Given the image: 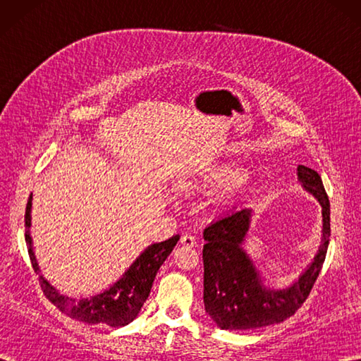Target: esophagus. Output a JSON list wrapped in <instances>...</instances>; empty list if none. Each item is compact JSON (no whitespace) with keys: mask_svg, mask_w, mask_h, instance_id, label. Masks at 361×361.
Instances as JSON below:
<instances>
[{"mask_svg":"<svg viewBox=\"0 0 361 361\" xmlns=\"http://www.w3.org/2000/svg\"><path fill=\"white\" fill-rule=\"evenodd\" d=\"M181 245L183 247H188V248H194L197 247V237L192 234H185L181 235Z\"/></svg>","mask_w":361,"mask_h":361,"instance_id":"esophagus-1","label":"esophagus"}]
</instances>
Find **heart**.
I'll use <instances>...</instances> for the list:
<instances>
[{"instance_id": "obj_1", "label": "heart", "mask_w": 361, "mask_h": 361, "mask_svg": "<svg viewBox=\"0 0 361 361\" xmlns=\"http://www.w3.org/2000/svg\"><path fill=\"white\" fill-rule=\"evenodd\" d=\"M209 178L219 188H233L245 180V169L235 164H225L212 171Z\"/></svg>"}]
</instances>
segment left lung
<instances>
[{"label":"left lung","instance_id":"left-lung-1","mask_svg":"<svg viewBox=\"0 0 361 361\" xmlns=\"http://www.w3.org/2000/svg\"><path fill=\"white\" fill-rule=\"evenodd\" d=\"M298 180L323 206V245L312 265L293 286L270 290L242 250L250 228L251 209L231 211L204 228L203 302L204 310L224 331H248L282 323L305 302L323 268L331 235V203L321 176L298 166Z\"/></svg>","mask_w":361,"mask_h":361}]
</instances>
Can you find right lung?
<instances>
[{
	"label": "right lung",
	"instance_id": "add662e5",
	"mask_svg": "<svg viewBox=\"0 0 361 361\" xmlns=\"http://www.w3.org/2000/svg\"><path fill=\"white\" fill-rule=\"evenodd\" d=\"M30 206H32V194L29 195L25 212V239L27 245V252L34 271L38 273V265L32 251V240H30ZM180 235H173L169 240L161 243H153L137 257L132 267L124 273V276L104 293L91 296L90 299H71L62 296L56 288H52L43 276H38L43 295L51 304L65 313L66 317L82 321L88 324H106L111 327H122L137 317L145 299L149 298L153 279L157 271L163 265L167 256L171 255L173 247L178 242Z\"/></svg>",
	"mask_w": 361,
	"mask_h": 361
}]
</instances>
